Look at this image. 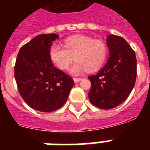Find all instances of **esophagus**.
<instances>
[{
  "instance_id": "34e87169",
  "label": "esophagus",
  "mask_w": 150,
  "mask_h": 150,
  "mask_svg": "<svg viewBox=\"0 0 150 150\" xmlns=\"http://www.w3.org/2000/svg\"><path fill=\"white\" fill-rule=\"evenodd\" d=\"M73 80H74V82H75V83H77V82H80L81 80H82V78H74V79H73Z\"/></svg>"
}]
</instances>
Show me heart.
Returning a JSON list of instances; mask_svg holds the SVG:
<instances>
[{"mask_svg": "<svg viewBox=\"0 0 150 150\" xmlns=\"http://www.w3.org/2000/svg\"><path fill=\"white\" fill-rule=\"evenodd\" d=\"M75 56V61L71 67L72 75H80L86 70L93 71L102 66L107 57V47L99 40L82 35L68 37L64 40V47L54 43L50 48V57L60 69H66Z\"/></svg>", "mask_w": 150, "mask_h": 150, "instance_id": "heart-1", "label": "heart"}]
</instances>
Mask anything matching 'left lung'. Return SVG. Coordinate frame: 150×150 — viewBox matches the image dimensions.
<instances>
[{"instance_id":"8db88e82","label":"left lung","mask_w":150,"mask_h":150,"mask_svg":"<svg viewBox=\"0 0 150 150\" xmlns=\"http://www.w3.org/2000/svg\"><path fill=\"white\" fill-rule=\"evenodd\" d=\"M110 57L104 67L91 82L90 102L100 109L114 108L128 98L135 86L137 61L135 51L121 36L109 35L107 38Z\"/></svg>"}]
</instances>
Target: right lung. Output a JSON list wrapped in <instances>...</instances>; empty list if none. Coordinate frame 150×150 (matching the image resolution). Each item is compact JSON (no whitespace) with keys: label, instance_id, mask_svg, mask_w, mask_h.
<instances>
[{"label":"right lung","instance_id":"right-lung-1","mask_svg":"<svg viewBox=\"0 0 150 150\" xmlns=\"http://www.w3.org/2000/svg\"><path fill=\"white\" fill-rule=\"evenodd\" d=\"M54 33L41 34L22 46L17 55L15 78L24 101L33 109L51 112L67 101L74 81L54 67L50 57Z\"/></svg>","mask_w":150,"mask_h":150}]
</instances>
